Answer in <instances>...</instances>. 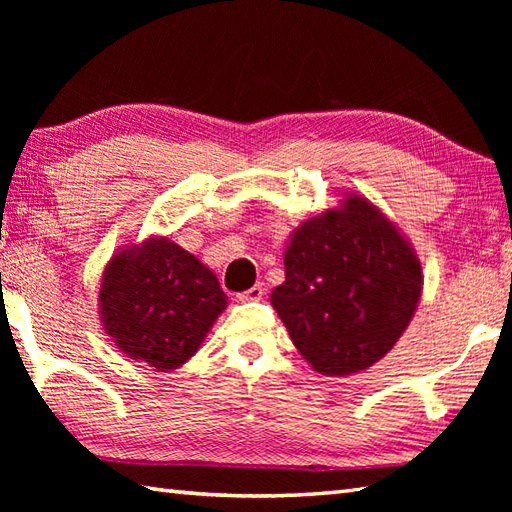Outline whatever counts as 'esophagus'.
Here are the masks:
<instances>
[{
  "instance_id": "34e87169",
  "label": "esophagus",
  "mask_w": 512,
  "mask_h": 512,
  "mask_svg": "<svg viewBox=\"0 0 512 512\" xmlns=\"http://www.w3.org/2000/svg\"><path fill=\"white\" fill-rule=\"evenodd\" d=\"M262 297H264V288L262 286H253V288H248V290L239 292V295H237L239 301H259Z\"/></svg>"
}]
</instances>
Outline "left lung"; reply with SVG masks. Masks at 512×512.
<instances>
[{"label":"left lung","instance_id":"1","mask_svg":"<svg viewBox=\"0 0 512 512\" xmlns=\"http://www.w3.org/2000/svg\"><path fill=\"white\" fill-rule=\"evenodd\" d=\"M273 308L301 356L321 374L372 367L400 339L422 290L420 262L374 204L303 222L284 255Z\"/></svg>","mask_w":512,"mask_h":512}]
</instances>
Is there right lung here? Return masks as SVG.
<instances>
[{"instance_id":"right-lung-1","label":"right lung","mask_w":512,"mask_h":512,"mask_svg":"<svg viewBox=\"0 0 512 512\" xmlns=\"http://www.w3.org/2000/svg\"><path fill=\"white\" fill-rule=\"evenodd\" d=\"M226 299L211 270L169 239L118 253L99 292L105 332L121 352L160 372L198 352Z\"/></svg>"}]
</instances>
